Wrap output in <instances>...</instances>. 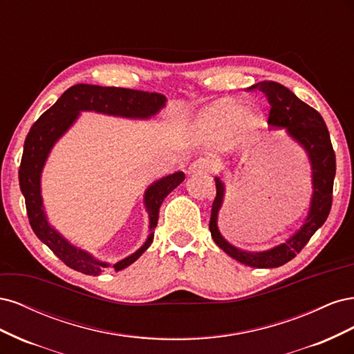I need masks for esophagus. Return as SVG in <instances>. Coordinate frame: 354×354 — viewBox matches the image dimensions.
Returning <instances> with one entry per match:
<instances>
[{
  "mask_svg": "<svg viewBox=\"0 0 354 354\" xmlns=\"http://www.w3.org/2000/svg\"><path fill=\"white\" fill-rule=\"evenodd\" d=\"M212 169V164L208 158H198L194 164L190 165L189 173H209Z\"/></svg>",
  "mask_w": 354,
  "mask_h": 354,
  "instance_id": "1",
  "label": "esophagus"
}]
</instances>
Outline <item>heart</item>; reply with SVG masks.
Segmentation results:
<instances>
[{
  "label": "heart",
  "instance_id": "heart-1",
  "mask_svg": "<svg viewBox=\"0 0 354 354\" xmlns=\"http://www.w3.org/2000/svg\"><path fill=\"white\" fill-rule=\"evenodd\" d=\"M246 115V106L242 103L218 104L203 116V124L208 127L230 128L238 125Z\"/></svg>",
  "mask_w": 354,
  "mask_h": 354
}]
</instances>
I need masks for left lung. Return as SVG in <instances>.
I'll use <instances>...</instances> for the list:
<instances>
[{
    "label": "left lung",
    "mask_w": 354,
    "mask_h": 354,
    "mask_svg": "<svg viewBox=\"0 0 354 354\" xmlns=\"http://www.w3.org/2000/svg\"><path fill=\"white\" fill-rule=\"evenodd\" d=\"M248 90H259L266 94L270 104L269 124L276 128H285L297 143L304 147L312 165L313 195L310 202L308 216L304 224L291 238L272 250L261 252H248L236 248L221 236L217 226L218 211L223 205L224 185L216 177L217 195L212 202L209 232L220 248L232 259L257 269H272L291 261L301 251L316 230L326 221L332 207V189L335 177V152L332 149L329 131L320 113L312 106L299 100L297 95L274 81H261L251 85Z\"/></svg>",
    "instance_id": "left-lung-1"
}]
</instances>
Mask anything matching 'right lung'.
Listing matches in <instances>:
<instances>
[{
  "label": "right lung",
  "mask_w": 354,
  "mask_h": 354,
  "mask_svg": "<svg viewBox=\"0 0 354 354\" xmlns=\"http://www.w3.org/2000/svg\"><path fill=\"white\" fill-rule=\"evenodd\" d=\"M165 102V95L159 93L77 84L63 93L60 99L30 127L24 146L22 162H20L19 168V183L25 196L29 223L38 239L44 242L71 269L84 274L97 276L104 269H108L109 264L95 260L91 254L71 245L47 221L41 198V173L51 147L69 130L82 111L136 118V120H149L164 108ZM183 180L185 173L177 171L174 174L156 180L146 189L145 207L149 214V220H151L149 221V232L151 233H149L142 248H138L134 254L112 266L115 272L133 264L151 246L155 233L153 230L159 218V208L162 205L164 199Z\"/></svg>",
  "instance_id": "1"
}]
</instances>
